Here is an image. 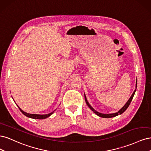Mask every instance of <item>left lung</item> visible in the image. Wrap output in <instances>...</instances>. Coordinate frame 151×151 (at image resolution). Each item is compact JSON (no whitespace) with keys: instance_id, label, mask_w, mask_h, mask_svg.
I'll use <instances>...</instances> for the list:
<instances>
[{"instance_id":"1","label":"left lung","mask_w":151,"mask_h":151,"mask_svg":"<svg viewBox=\"0 0 151 151\" xmlns=\"http://www.w3.org/2000/svg\"><path fill=\"white\" fill-rule=\"evenodd\" d=\"M137 82L136 81V88H137ZM135 91H136V89L134 91V92L133 93V94H132V95L131 96V97L130 98L129 101H127V103L124 105V106H123V107L120 109V111H118L116 112V113H111V114H103V113H99V112H98L97 111H96L95 109H94L92 106H91V105L89 104V103L88 102V100H87L86 97L85 95H84V98H85V101H86V103L87 105H88V106L90 108V109H91V110H92L93 111H94V113L96 114V115H97L98 116H100V117H102V118H111V117H115V116H117V115H121V114H122L123 112H124V111L126 110V109H127V108L129 106V105H130V103H131V101H132V99H133V97H134V94H135Z\"/></svg>"}]
</instances>
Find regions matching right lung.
I'll list each match as a JSON object with an SVG mask.
<instances>
[{"label": "right lung", "mask_w": 151, "mask_h": 151, "mask_svg": "<svg viewBox=\"0 0 151 151\" xmlns=\"http://www.w3.org/2000/svg\"><path fill=\"white\" fill-rule=\"evenodd\" d=\"M19 107V106H18ZM20 111L22 112V113H23L24 115L25 116H26L27 117H29V118H34V119H45V118H48V116H50V115H52V114H53V112H51L50 113H48V114H47V115H36V114H29V113H27L24 111H23L22 110V109L19 107Z\"/></svg>", "instance_id": "obj_1"}]
</instances>
